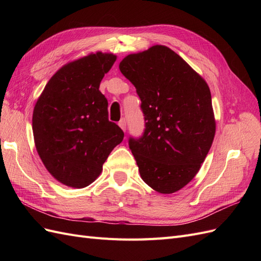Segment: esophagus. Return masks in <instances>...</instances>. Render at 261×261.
Instances as JSON below:
<instances>
[{
  "label": "esophagus",
  "instance_id": "obj_1",
  "mask_svg": "<svg viewBox=\"0 0 261 261\" xmlns=\"http://www.w3.org/2000/svg\"><path fill=\"white\" fill-rule=\"evenodd\" d=\"M118 126L123 129V130H126V120L125 118H121V121L118 122Z\"/></svg>",
  "mask_w": 261,
  "mask_h": 261
}]
</instances>
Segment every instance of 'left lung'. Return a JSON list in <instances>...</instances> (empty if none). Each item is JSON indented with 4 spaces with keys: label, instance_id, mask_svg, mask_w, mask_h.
Listing matches in <instances>:
<instances>
[{
    "label": "left lung",
    "instance_id": "8db88e82",
    "mask_svg": "<svg viewBox=\"0 0 261 261\" xmlns=\"http://www.w3.org/2000/svg\"><path fill=\"white\" fill-rule=\"evenodd\" d=\"M121 73L135 86L145 129L128 145L147 185L161 194L179 191L198 173L216 134L207 83L164 45L129 54Z\"/></svg>",
    "mask_w": 261,
    "mask_h": 261
}]
</instances>
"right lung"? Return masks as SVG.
<instances>
[{
	"label": "right lung",
	"mask_w": 261,
	"mask_h": 261,
	"mask_svg": "<svg viewBox=\"0 0 261 261\" xmlns=\"http://www.w3.org/2000/svg\"><path fill=\"white\" fill-rule=\"evenodd\" d=\"M116 57L97 52L70 62L45 85L34 109L39 156L62 184L83 188L102 171L123 130L109 121L108 100L99 90Z\"/></svg>",
	"instance_id": "right-lung-1"
}]
</instances>
